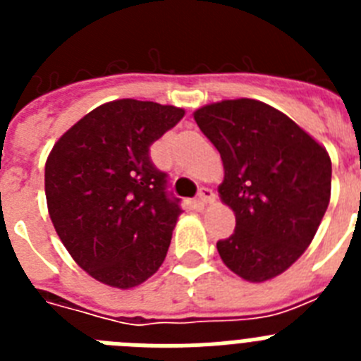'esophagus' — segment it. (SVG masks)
Wrapping results in <instances>:
<instances>
[{"instance_id":"obj_1","label":"esophagus","mask_w":361,"mask_h":361,"mask_svg":"<svg viewBox=\"0 0 361 361\" xmlns=\"http://www.w3.org/2000/svg\"><path fill=\"white\" fill-rule=\"evenodd\" d=\"M215 200V191L212 190V188H200L199 191V202L202 204H209Z\"/></svg>"}]
</instances>
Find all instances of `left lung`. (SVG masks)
I'll return each mask as SVG.
<instances>
[{"mask_svg": "<svg viewBox=\"0 0 361 361\" xmlns=\"http://www.w3.org/2000/svg\"><path fill=\"white\" fill-rule=\"evenodd\" d=\"M193 117L224 162L219 193L237 219L216 242L222 262L250 282L275 279L307 250L329 206V153L255 99L206 104Z\"/></svg>", "mask_w": 361, "mask_h": 361, "instance_id": "left-lung-1", "label": "left lung"}]
</instances>
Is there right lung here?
<instances>
[{
	"mask_svg": "<svg viewBox=\"0 0 361 361\" xmlns=\"http://www.w3.org/2000/svg\"><path fill=\"white\" fill-rule=\"evenodd\" d=\"M183 117V108L119 99L54 145L44 164L50 219L73 260L99 282L135 288L164 262L183 209L149 146Z\"/></svg>",
	"mask_w": 361,
	"mask_h": 361,
	"instance_id": "right-lung-1",
	"label": "right lung"
}]
</instances>
